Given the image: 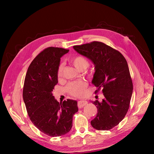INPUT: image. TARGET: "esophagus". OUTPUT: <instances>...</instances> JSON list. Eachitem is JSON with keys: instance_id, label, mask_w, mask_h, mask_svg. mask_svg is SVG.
<instances>
[{"instance_id": "34e87169", "label": "esophagus", "mask_w": 154, "mask_h": 154, "mask_svg": "<svg viewBox=\"0 0 154 154\" xmlns=\"http://www.w3.org/2000/svg\"><path fill=\"white\" fill-rule=\"evenodd\" d=\"M88 102L85 100H80L78 101V105L79 108H82V107H83L85 105H86L87 104Z\"/></svg>"}]
</instances>
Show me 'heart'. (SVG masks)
I'll list each match as a JSON object with an SVG mask.
<instances>
[{"mask_svg": "<svg viewBox=\"0 0 154 154\" xmlns=\"http://www.w3.org/2000/svg\"><path fill=\"white\" fill-rule=\"evenodd\" d=\"M70 62L76 69L80 71H83L86 69L89 63L88 60L82 56H77L72 58ZM63 75V67L60 66L58 69L57 76L60 79ZM87 88V83L86 82L83 80H79L69 83L67 86V91L70 94L76 97H82L85 96L86 93V89Z\"/></svg>", "mask_w": 154, "mask_h": 154, "instance_id": "obj_1", "label": "heart"}]
</instances>
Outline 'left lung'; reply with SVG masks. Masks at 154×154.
Listing matches in <instances>:
<instances>
[{
  "label": "left lung",
  "mask_w": 154,
  "mask_h": 154,
  "mask_svg": "<svg viewBox=\"0 0 154 154\" xmlns=\"http://www.w3.org/2000/svg\"><path fill=\"white\" fill-rule=\"evenodd\" d=\"M73 48L94 65L92 83L97 90L101 88L105 97L100 102L92 101L97 113L91 121L92 127L98 130L112 128L125 118L132 97L133 84L127 60L118 51L100 42Z\"/></svg>",
  "instance_id": "obj_1"
}]
</instances>
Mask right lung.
Returning a JSON list of instances; mask_svg holds the SVG:
<instances>
[{"label":"right lung","instance_id":"add662e5","mask_svg":"<svg viewBox=\"0 0 154 154\" xmlns=\"http://www.w3.org/2000/svg\"><path fill=\"white\" fill-rule=\"evenodd\" d=\"M69 51L53 47L45 49L32 60L25 78L23 100L27 114L37 128L51 137L68 133L73 115L78 110L76 100L68 99L59 103L52 94L58 83L60 58Z\"/></svg>","mask_w":154,"mask_h":154}]
</instances>
